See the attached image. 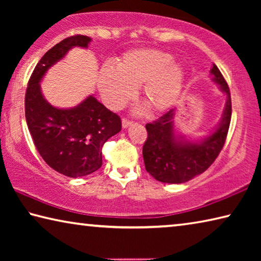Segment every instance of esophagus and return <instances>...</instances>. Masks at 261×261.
<instances>
[{
    "instance_id": "esophagus-1",
    "label": "esophagus",
    "mask_w": 261,
    "mask_h": 261,
    "mask_svg": "<svg viewBox=\"0 0 261 261\" xmlns=\"http://www.w3.org/2000/svg\"><path fill=\"white\" fill-rule=\"evenodd\" d=\"M131 124H132V122L129 121V120H126V118H123V120H122V126L124 127V129L127 126H130Z\"/></svg>"
}]
</instances>
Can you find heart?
<instances>
[{
  "mask_svg": "<svg viewBox=\"0 0 261 261\" xmlns=\"http://www.w3.org/2000/svg\"><path fill=\"white\" fill-rule=\"evenodd\" d=\"M170 54L154 48H139L125 53L116 69L100 70L98 84L108 107L118 109L141 86V99L152 113H162L177 102L184 84V69Z\"/></svg>",
  "mask_w": 261,
  "mask_h": 261,
  "instance_id": "1",
  "label": "heart"
}]
</instances>
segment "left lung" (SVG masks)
<instances>
[{
  "label": "left lung",
  "mask_w": 261,
  "mask_h": 261,
  "mask_svg": "<svg viewBox=\"0 0 261 261\" xmlns=\"http://www.w3.org/2000/svg\"><path fill=\"white\" fill-rule=\"evenodd\" d=\"M213 81L226 93L222 118L211 134L200 140H188L175 132V109L147 123V140L143 156L147 173L162 183L179 184L200 175L218 158L226 141L231 118V99L228 84L215 64L211 69Z\"/></svg>",
  "instance_id": "8db88e82"
}]
</instances>
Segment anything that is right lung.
<instances>
[{
	"label": "right lung",
	"mask_w": 261,
	"mask_h": 261,
	"mask_svg": "<svg viewBox=\"0 0 261 261\" xmlns=\"http://www.w3.org/2000/svg\"><path fill=\"white\" fill-rule=\"evenodd\" d=\"M91 40L86 35H72L50 48L34 68L25 94L26 123L39 154L57 173L71 178L90 175L102 166V146L121 131V118L93 95L73 108H56L43 98L40 82L71 48H87Z\"/></svg>",
	"instance_id": "1"
}]
</instances>
